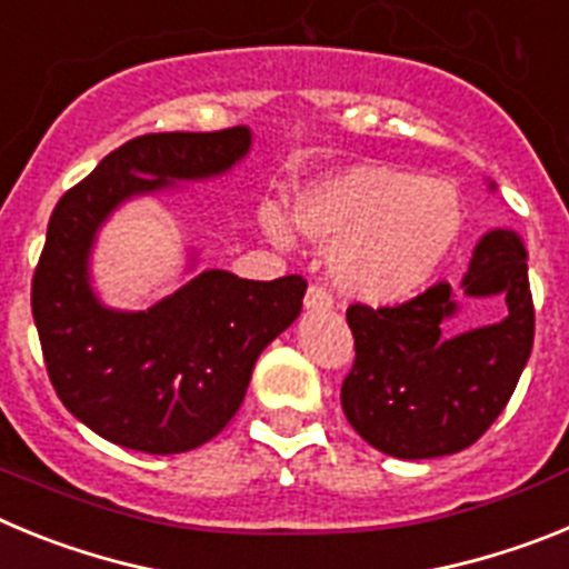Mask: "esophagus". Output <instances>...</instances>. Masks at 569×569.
<instances>
[{
  "mask_svg": "<svg viewBox=\"0 0 569 569\" xmlns=\"http://www.w3.org/2000/svg\"><path fill=\"white\" fill-rule=\"evenodd\" d=\"M305 308L308 310L333 308V293H330L325 284H319V281H316V284H310L308 288V293H305Z\"/></svg>",
  "mask_w": 569,
  "mask_h": 569,
  "instance_id": "1",
  "label": "esophagus"
}]
</instances>
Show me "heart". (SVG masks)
Instances as JSON below:
<instances>
[{
	"instance_id": "heart-1",
	"label": "heart",
	"mask_w": 569,
	"mask_h": 569,
	"mask_svg": "<svg viewBox=\"0 0 569 569\" xmlns=\"http://www.w3.org/2000/svg\"><path fill=\"white\" fill-rule=\"evenodd\" d=\"M293 219L333 248V276L370 301L405 299L436 273L465 224L459 190L393 164H356L299 193ZM284 241L279 216L264 219Z\"/></svg>"
}]
</instances>
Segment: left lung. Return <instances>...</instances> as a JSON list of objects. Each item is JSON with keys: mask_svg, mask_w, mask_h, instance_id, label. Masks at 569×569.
Returning a JSON list of instances; mask_svg holds the SVG:
<instances>
[{"mask_svg": "<svg viewBox=\"0 0 569 569\" xmlns=\"http://www.w3.org/2000/svg\"><path fill=\"white\" fill-rule=\"evenodd\" d=\"M525 244L492 230L472 253L461 288L501 296L499 325L441 336L453 290L436 281L401 305H350L356 359L341 381V410L356 433L396 459H436L476 445L519 385L536 336Z\"/></svg>", "mask_w": 569, "mask_h": 569, "instance_id": "8db88e82", "label": "left lung"}]
</instances>
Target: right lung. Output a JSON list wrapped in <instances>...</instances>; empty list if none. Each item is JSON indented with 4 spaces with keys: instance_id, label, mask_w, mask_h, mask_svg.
I'll list each match as a JSON object with an SVG mask.
<instances>
[{
    "instance_id": "right-lung-1",
    "label": "right lung",
    "mask_w": 569,
    "mask_h": 569,
    "mask_svg": "<svg viewBox=\"0 0 569 569\" xmlns=\"http://www.w3.org/2000/svg\"><path fill=\"white\" fill-rule=\"evenodd\" d=\"M250 130L144 133L110 150L50 213L30 281L50 385L82 425L153 456L213 439L244 401L259 353L299 316L305 276L250 281L204 270L142 313L104 310L88 288L93 233L116 204L170 179L222 173Z\"/></svg>"
}]
</instances>
